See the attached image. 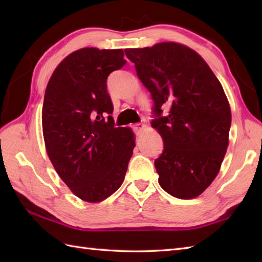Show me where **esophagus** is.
I'll list each match as a JSON object with an SVG mask.
<instances>
[{"label":"esophagus","instance_id":"obj_1","mask_svg":"<svg viewBox=\"0 0 262 262\" xmlns=\"http://www.w3.org/2000/svg\"><path fill=\"white\" fill-rule=\"evenodd\" d=\"M145 125L144 124H136L135 126H134V130H135V133H136V135H140V134H142V133L144 132V129H145Z\"/></svg>","mask_w":262,"mask_h":262}]
</instances>
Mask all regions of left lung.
Wrapping results in <instances>:
<instances>
[{
	"instance_id": "1",
	"label": "left lung",
	"mask_w": 262,
	"mask_h": 262,
	"mask_svg": "<svg viewBox=\"0 0 262 262\" xmlns=\"http://www.w3.org/2000/svg\"><path fill=\"white\" fill-rule=\"evenodd\" d=\"M138 79L154 101L152 127L164 143L154 161L171 196L191 199L214 181L229 146L231 109L223 86L199 55L177 42L130 48ZM169 107L163 115V109Z\"/></svg>"
}]
</instances>
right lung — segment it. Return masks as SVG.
I'll return each instance as SVG.
<instances>
[{
	"label": "right lung",
	"instance_id": "right-lung-1",
	"mask_svg": "<svg viewBox=\"0 0 262 262\" xmlns=\"http://www.w3.org/2000/svg\"><path fill=\"white\" fill-rule=\"evenodd\" d=\"M126 64L122 49L82 48L64 58L49 80L42 105L46 151L66 186L99 203L125 179L135 147L129 128H116L107 92L111 72Z\"/></svg>",
	"mask_w": 262,
	"mask_h": 262
}]
</instances>
